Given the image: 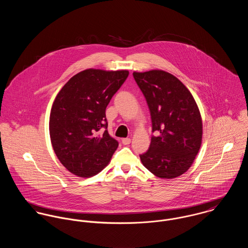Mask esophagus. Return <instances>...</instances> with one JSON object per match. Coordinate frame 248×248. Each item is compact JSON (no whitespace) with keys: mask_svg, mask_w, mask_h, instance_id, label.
Here are the masks:
<instances>
[{"mask_svg":"<svg viewBox=\"0 0 248 248\" xmlns=\"http://www.w3.org/2000/svg\"><path fill=\"white\" fill-rule=\"evenodd\" d=\"M121 141L124 145H129L131 143V139H122Z\"/></svg>","mask_w":248,"mask_h":248,"instance_id":"esophagus-1","label":"esophagus"}]
</instances>
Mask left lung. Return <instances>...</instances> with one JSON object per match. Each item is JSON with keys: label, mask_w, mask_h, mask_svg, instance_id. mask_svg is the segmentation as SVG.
I'll list each match as a JSON object with an SVG mask.
<instances>
[{"label": "left lung", "mask_w": 248, "mask_h": 248, "mask_svg": "<svg viewBox=\"0 0 248 248\" xmlns=\"http://www.w3.org/2000/svg\"><path fill=\"white\" fill-rule=\"evenodd\" d=\"M133 75L149 107L153 133L158 134L140 155L142 164L156 177H179L191 167L202 145L198 105L189 90L169 72L153 70Z\"/></svg>", "instance_id": "8db88e82"}]
</instances>
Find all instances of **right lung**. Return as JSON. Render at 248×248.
Instances as JSON below:
<instances>
[{"label": "right lung", "mask_w": 248, "mask_h": 248, "mask_svg": "<svg viewBox=\"0 0 248 248\" xmlns=\"http://www.w3.org/2000/svg\"><path fill=\"white\" fill-rule=\"evenodd\" d=\"M128 75V71L89 69L72 76L57 94L49 116L50 140L72 174H98L117 149L118 142L107 130L106 108Z\"/></svg>", "instance_id": "add662e5"}]
</instances>
